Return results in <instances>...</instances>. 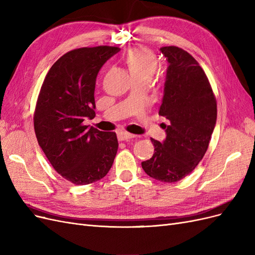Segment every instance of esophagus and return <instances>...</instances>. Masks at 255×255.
<instances>
[{
    "mask_svg": "<svg viewBox=\"0 0 255 255\" xmlns=\"http://www.w3.org/2000/svg\"><path fill=\"white\" fill-rule=\"evenodd\" d=\"M135 137H136V135L128 133V132H125V130H121V132L118 133V139L120 141L128 140V139H130V138H135Z\"/></svg>",
    "mask_w": 255,
    "mask_h": 255,
    "instance_id": "1",
    "label": "esophagus"
}]
</instances>
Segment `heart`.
I'll use <instances>...</instances> for the list:
<instances>
[{
  "label": "heart",
  "mask_w": 255,
  "mask_h": 255,
  "mask_svg": "<svg viewBox=\"0 0 255 255\" xmlns=\"http://www.w3.org/2000/svg\"><path fill=\"white\" fill-rule=\"evenodd\" d=\"M126 63L133 78L149 76L151 78L157 66V60L154 54L142 48L132 49L126 56Z\"/></svg>",
  "instance_id": "obj_1"
}]
</instances>
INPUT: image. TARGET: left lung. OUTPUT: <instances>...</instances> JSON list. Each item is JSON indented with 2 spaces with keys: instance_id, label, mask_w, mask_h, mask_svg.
<instances>
[{
  "instance_id": "left-lung-1",
  "label": "left lung",
  "mask_w": 255,
  "mask_h": 255,
  "mask_svg": "<svg viewBox=\"0 0 255 255\" xmlns=\"http://www.w3.org/2000/svg\"><path fill=\"white\" fill-rule=\"evenodd\" d=\"M159 50L168 67L158 114L169 123H163V142L151 138L154 154L141 166L153 179L174 183L203 158L217 120V102L205 72L189 53L173 45Z\"/></svg>"
}]
</instances>
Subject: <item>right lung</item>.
Wrapping results in <instances>:
<instances>
[{"label": "right lung", "mask_w": 255, "mask_h": 255, "mask_svg": "<svg viewBox=\"0 0 255 255\" xmlns=\"http://www.w3.org/2000/svg\"><path fill=\"white\" fill-rule=\"evenodd\" d=\"M117 47L100 45L66 53L41 86L34 114L38 143L55 170L75 185L97 182L110 171L118 150L117 135L84 126L96 113L100 69Z\"/></svg>", "instance_id": "add662e5"}]
</instances>
